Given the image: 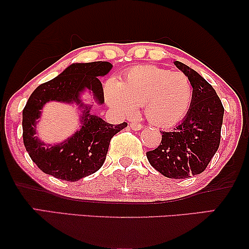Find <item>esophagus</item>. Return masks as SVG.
<instances>
[{"instance_id": "obj_1", "label": "esophagus", "mask_w": 249, "mask_h": 249, "mask_svg": "<svg viewBox=\"0 0 249 249\" xmlns=\"http://www.w3.org/2000/svg\"><path fill=\"white\" fill-rule=\"evenodd\" d=\"M130 128L132 129V130H141V129L142 128V124H139V122H130Z\"/></svg>"}]
</instances>
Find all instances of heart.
Here are the masks:
<instances>
[{"label": "heart", "mask_w": 249, "mask_h": 249, "mask_svg": "<svg viewBox=\"0 0 249 249\" xmlns=\"http://www.w3.org/2000/svg\"><path fill=\"white\" fill-rule=\"evenodd\" d=\"M105 100L121 113L132 114L145 107L152 124L172 125L185 117L193 98V85L187 74L155 66L130 69L119 83L105 86Z\"/></svg>", "instance_id": "obj_1"}]
</instances>
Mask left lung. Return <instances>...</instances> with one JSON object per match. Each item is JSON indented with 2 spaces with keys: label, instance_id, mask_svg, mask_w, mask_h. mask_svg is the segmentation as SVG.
I'll use <instances>...</instances> for the list:
<instances>
[{
  "label": "left lung",
  "instance_id": "1",
  "mask_svg": "<svg viewBox=\"0 0 249 249\" xmlns=\"http://www.w3.org/2000/svg\"><path fill=\"white\" fill-rule=\"evenodd\" d=\"M193 85L186 117L175 129L162 131V141L146 153L148 162L166 178L185 179L202 173L220 145L224 108L214 88L182 62H173Z\"/></svg>",
  "mask_w": 249,
  "mask_h": 249
}]
</instances>
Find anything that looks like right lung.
Masks as SVG:
<instances>
[{
  "mask_svg": "<svg viewBox=\"0 0 249 249\" xmlns=\"http://www.w3.org/2000/svg\"><path fill=\"white\" fill-rule=\"evenodd\" d=\"M111 69L112 64L104 61L72 63L54 79L39 85L30 95L22 111L23 144L33 162L46 175L77 181L95 173L103 165L111 138L127 127V122L115 125L90 114V107L80 100V94L88 89L98 104H103V86L98 77L105 76ZM50 100L77 103L83 108L81 130L56 145H46L36 136L40 110Z\"/></svg>",
  "mask_w": 249,
  "mask_h": 249,
  "instance_id": "1",
  "label": "right lung"
}]
</instances>
